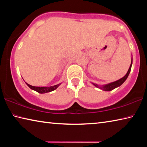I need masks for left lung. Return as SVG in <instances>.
<instances>
[{
	"label": "left lung",
	"instance_id": "left-lung-1",
	"mask_svg": "<svg viewBox=\"0 0 147 147\" xmlns=\"http://www.w3.org/2000/svg\"><path fill=\"white\" fill-rule=\"evenodd\" d=\"M131 64H132V58H131V65H130V68H129L128 71L127 72V73H126V75L124 76V77H123V78H121V79H119V80L114 82H112V83L108 84H107V85L103 86L102 87H99V86H98L97 85H96V84H93L96 87H97V88H100L101 89H102V90H104V91H111V90H113V89L117 88V87L122 85V84H123L124 82V81L126 80V78H128L129 74H130V72L131 71Z\"/></svg>",
	"mask_w": 147,
	"mask_h": 147
}]
</instances>
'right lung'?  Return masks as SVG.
<instances>
[{"label": "right lung", "instance_id": "right-lung-1", "mask_svg": "<svg viewBox=\"0 0 147 147\" xmlns=\"http://www.w3.org/2000/svg\"><path fill=\"white\" fill-rule=\"evenodd\" d=\"M26 84L28 85V86L30 88L33 89V90L36 91L37 92H38L39 93H48V92L53 91L54 90H55V89L58 88L59 85H60V84H57L56 86H51V87H36V86H32L27 83Z\"/></svg>", "mask_w": 147, "mask_h": 147}]
</instances>
